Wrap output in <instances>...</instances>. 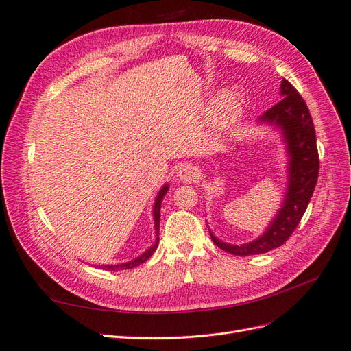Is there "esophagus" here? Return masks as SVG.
<instances>
[{"instance_id": "34e87169", "label": "esophagus", "mask_w": 351, "mask_h": 351, "mask_svg": "<svg viewBox=\"0 0 351 351\" xmlns=\"http://www.w3.org/2000/svg\"><path fill=\"white\" fill-rule=\"evenodd\" d=\"M197 177V168L193 164H183L180 165L178 173H177V178L180 182L183 183H192L195 182Z\"/></svg>"}]
</instances>
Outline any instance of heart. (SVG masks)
<instances>
[{
  "mask_svg": "<svg viewBox=\"0 0 351 351\" xmlns=\"http://www.w3.org/2000/svg\"><path fill=\"white\" fill-rule=\"evenodd\" d=\"M240 110V95L234 89L222 92L215 101L210 111V123L215 129H226L232 121Z\"/></svg>",
  "mask_w": 351,
  "mask_h": 351,
  "instance_id": "1",
  "label": "heart"
}]
</instances>
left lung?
Masks as SVG:
<instances>
[{
  "mask_svg": "<svg viewBox=\"0 0 351 351\" xmlns=\"http://www.w3.org/2000/svg\"><path fill=\"white\" fill-rule=\"evenodd\" d=\"M280 93L282 99L275 104L263 115L261 123H268L281 129L289 162V186L281 209L261 237L244 244H230L221 241L212 232L210 239L217 246L236 256L267 253L277 249L289 240L306 212L319 174V155L316 147V133L312 115L302 95L293 84L282 79Z\"/></svg>",
  "mask_w": 351,
  "mask_h": 351,
  "instance_id": "left-lung-1",
  "label": "left lung"
}]
</instances>
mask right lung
<instances>
[{"label": "right lung", "mask_w": 351, "mask_h": 351, "mask_svg": "<svg viewBox=\"0 0 351 351\" xmlns=\"http://www.w3.org/2000/svg\"><path fill=\"white\" fill-rule=\"evenodd\" d=\"M167 190H168V184H165L161 190H159V193H158V196H156V199H155V204H154V222H155V232H156V240H155V244L154 246H151L149 249H147L145 253H142L141 256H137L136 259H133V261H129V262H124V263H120V265H104V267H101V269H107V271H120V269H130V268H134V267H137V265H141V263H143V262H146L147 259H149L152 254H154V252L156 250V247H158V241H159V217H161V202H162V199H164V196H165V193H167Z\"/></svg>", "instance_id": "right-lung-1"}]
</instances>
